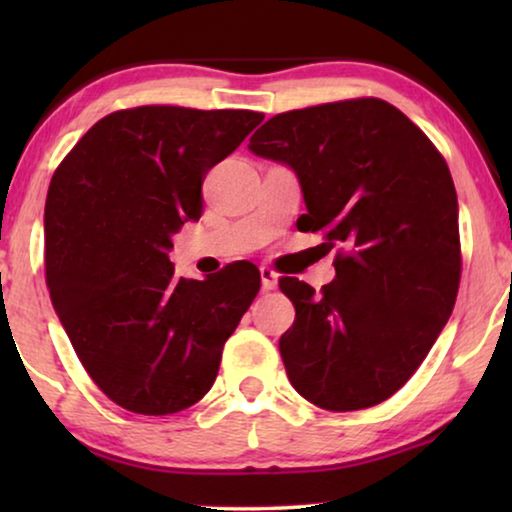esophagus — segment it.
I'll use <instances>...</instances> for the list:
<instances>
[{
	"label": "esophagus",
	"instance_id": "esophagus-1",
	"mask_svg": "<svg viewBox=\"0 0 512 512\" xmlns=\"http://www.w3.org/2000/svg\"><path fill=\"white\" fill-rule=\"evenodd\" d=\"M277 284H279V277H277V272L272 270V268H261V286H263V291H272V289H277Z\"/></svg>",
	"mask_w": 512,
	"mask_h": 512
}]
</instances>
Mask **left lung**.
Wrapping results in <instances>:
<instances>
[{
    "mask_svg": "<svg viewBox=\"0 0 512 512\" xmlns=\"http://www.w3.org/2000/svg\"><path fill=\"white\" fill-rule=\"evenodd\" d=\"M249 151L296 172L307 207L298 230L345 247L321 293L279 282L296 307L279 338L293 389L335 412L387 401L457 300L459 205L445 158L375 97L286 111L254 132Z\"/></svg>",
    "mask_w": 512,
    "mask_h": 512,
    "instance_id": "1",
    "label": "left lung"
}]
</instances>
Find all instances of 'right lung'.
<instances>
[{"label": "right lung", "instance_id": "right-lung-1", "mask_svg": "<svg viewBox=\"0 0 512 512\" xmlns=\"http://www.w3.org/2000/svg\"><path fill=\"white\" fill-rule=\"evenodd\" d=\"M263 114L123 109L97 121L46 195V284L83 368L111 401L172 415L212 389L226 340L261 289L240 261L174 277L172 235L202 214V181Z\"/></svg>", "mask_w": 512, "mask_h": 512}]
</instances>
